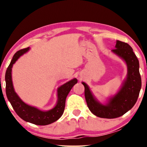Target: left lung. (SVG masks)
<instances>
[{"mask_svg":"<svg viewBox=\"0 0 147 147\" xmlns=\"http://www.w3.org/2000/svg\"><path fill=\"white\" fill-rule=\"evenodd\" d=\"M112 52L123 60L127 66V75L119 90L101 103L96 98L87 84L82 82L85 88V98L90 111L100 118H115L124 115L133 107L137 101L141 89L139 61L128 43L116 41L115 49Z\"/></svg>","mask_w":147,"mask_h":147,"instance_id":"obj_1","label":"left lung"}]
</instances>
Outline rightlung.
<instances>
[{
	"label": "right lung",
	"mask_w": 147,
	"mask_h": 147,
	"mask_svg": "<svg viewBox=\"0 0 147 147\" xmlns=\"http://www.w3.org/2000/svg\"><path fill=\"white\" fill-rule=\"evenodd\" d=\"M29 49L30 47L25 48L17 51L14 55L6 71V94L16 113L23 120L36 125H47L55 122L62 116L65 109L66 98L73 86L77 84L78 80L74 78L57 88V103L51 110L44 111L26 104L20 98L14 89L12 80V68L18 59L29 51Z\"/></svg>",
	"instance_id": "obj_1"
}]
</instances>
